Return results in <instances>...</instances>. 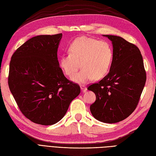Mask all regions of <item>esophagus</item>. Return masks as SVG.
Returning <instances> with one entry per match:
<instances>
[{"instance_id": "34e87169", "label": "esophagus", "mask_w": 156, "mask_h": 156, "mask_svg": "<svg viewBox=\"0 0 156 156\" xmlns=\"http://www.w3.org/2000/svg\"><path fill=\"white\" fill-rule=\"evenodd\" d=\"M81 90L83 91V92H85L87 90V87L84 86V85H81Z\"/></svg>"}]
</instances>
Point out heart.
I'll return each mask as SVG.
<instances>
[{
    "mask_svg": "<svg viewBox=\"0 0 156 156\" xmlns=\"http://www.w3.org/2000/svg\"><path fill=\"white\" fill-rule=\"evenodd\" d=\"M69 54L60 57L59 64L68 77L79 72L72 77L73 81L84 84L105 77L111 67L114 51L112 45L105 40L98 41L87 36L75 38L68 46Z\"/></svg>",
    "mask_w": 156,
    "mask_h": 156,
    "instance_id": "heart-1",
    "label": "heart"
}]
</instances>
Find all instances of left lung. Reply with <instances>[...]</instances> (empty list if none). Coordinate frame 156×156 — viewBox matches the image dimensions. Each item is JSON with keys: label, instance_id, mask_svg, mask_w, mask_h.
<instances>
[{"label": "left lung", "instance_id": "1", "mask_svg": "<svg viewBox=\"0 0 156 156\" xmlns=\"http://www.w3.org/2000/svg\"><path fill=\"white\" fill-rule=\"evenodd\" d=\"M112 44L114 56L109 73L88 87L96 100L90 107L96 119L116 123L126 119L137 106L146 80L142 55L135 45L122 37L104 35Z\"/></svg>", "mask_w": 156, "mask_h": 156}]
</instances>
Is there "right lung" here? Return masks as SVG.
I'll list each match as a JSON object with an SVG mask.
<instances>
[{"label": "right lung", "instance_id": "obj_1", "mask_svg": "<svg viewBox=\"0 0 156 156\" xmlns=\"http://www.w3.org/2000/svg\"><path fill=\"white\" fill-rule=\"evenodd\" d=\"M62 33L27 40L12 56L8 86L21 112L34 123L53 125L66 113L81 92L64 76L57 51Z\"/></svg>", "mask_w": 156, "mask_h": 156}]
</instances>
